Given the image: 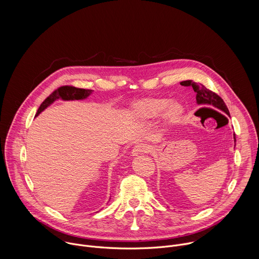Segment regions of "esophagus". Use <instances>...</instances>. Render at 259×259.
Instances as JSON below:
<instances>
[{"label":"esophagus","instance_id":"esophagus-1","mask_svg":"<svg viewBox=\"0 0 259 259\" xmlns=\"http://www.w3.org/2000/svg\"><path fill=\"white\" fill-rule=\"evenodd\" d=\"M152 151V147L147 144L144 143H138L136 144L133 150H132V156H138L141 154H147Z\"/></svg>","mask_w":259,"mask_h":259}]
</instances>
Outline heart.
<instances>
[{"label":"heart","mask_w":259,"mask_h":259,"mask_svg":"<svg viewBox=\"0 0 259 259\" xmlns=\"http://www.w3.org/2000/svg\"><path fill=\"white\" fill-rule=\"evenodd\" d=\"M165 110V119L169 124L180 120L184 108L178 102H171L167 98H144L132 106L133 116L140 121H149L157 118Z\"/></svg>","instance_id":"b5f03b06"}]
</instances>
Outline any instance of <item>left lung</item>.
I'll return each mask as SVG.
<instances>
[{"instance_id": "left-lung-1", "label": "left lung", "mask_w": 259, "mask_h": 259, "mask_svg": "<svg viewBox=\"0 0 259 259\" xmlns=\"http://www.w3.org/2000/svg\"><path fill=\"white\" fill-rule=\"evenodd\" d=\"M181 86H192L194 91L197 93L196 99H197V103L198 104H210L220 110H223L224 113H226L227 115L230 116V112L229 108L226 105L225 101L223 100L219 95H217L216 93H214L213 91L207 89L204 85L202 84H197L195 82H193L192 80H188V81H183L180 83ZM235 141H236V136L234 135Z\"/></svg>"}]
</instances>
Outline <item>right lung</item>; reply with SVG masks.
<instances>
[{
    "mask_svg": "<svg viewBox=\"0 0 259 259\" xmlns=\"http://www.w3.org/2000/svg\"><path fill=\"white\" fill-rule=\"evenodd\" d=\"M91 93H92V90H88V89H81V88H76L72 86H61L57 88L55 91H53L42 102L35 116H38L41 112H43L47 106H49L56 99L61 98L62 100H80V99L87 98Z\"/></svg>",
    "mask_w": 259,
    "mask_h": 259,
    "instance_id": "obj_1",
    "label": "right lung"
}]
</instances>
